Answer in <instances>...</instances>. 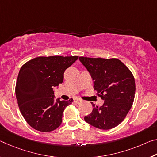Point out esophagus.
I'll return each instance as SVG.
<instances>
[{
    "label": "esophagus",
    "instance_id": "esophagus-1",
    "mask_svg": "<svg viewBox=\"0 0 157 157\" xmlns=\"http://www.w3.org/2000/svg\"><path fill=\"white\" fill-rule=\"evenodd\" d=\"M74 101H75V103L79 104L82 102V100H81V99H79V98H75L74 100Z\"/></svg>",
    "mask_w": 157,
    "mask_h": 157
}]
</instances>
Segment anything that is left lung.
Segmentation results:
<instances>
[{
	"mask_svg": "<svg viewBox=\"0 0 157 157\" xmlns=\"http://www.w3.org/2000/svg\"><path fill=\"white\" fill-rule=\"evenodd\" d=\"M94 79V89L103 99L101 107L92 103L93 110L84 120L97 128L108 130L118 126L127 115L133 105L136 92L133 75L117 59L80 56Z\"/></svg>",
	"mask_w": 157,
	"mask_h": 157,
	"instance_id": "1",
	"label": "left lung"
}]
</instances>
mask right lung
<instances>
[{
    "mask_svg": "<svg viewBox=\"0 0 157 157\" xmlns=\"http://www.w3.org/2000/svg\"><path fill=\"white\" fill-rule=\"evenodd\" d=\"M78 56H38L21 66L15 94L22 116L32 128L41 132L55 130L73 99L54 101V88L63 81V73Z\"/></svg>",
    "mask_w": 157,
    "mask_h": 157,
    "instance_id": "obj_1",
    "label": "right lung"
}]
</instances>
